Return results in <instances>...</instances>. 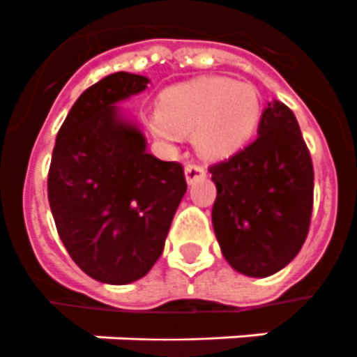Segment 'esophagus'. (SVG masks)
Instances as JSON below:
<instances>
[{"mask_svg":"<svg viewBox=\"0 0 357 357\" xmlns=\"http://www.w3.org/2000/svg\"><path fill=\"white\" fill-rule=\"evenodd\" d=\"M185 178H187V183H196L198 179L206 178V168L196 162H189L185 167Z\"/></svg>","mask_w":357,"mask_h":357,"instance_id":"esophagus-1","label":"esophagus"}]
</instances>
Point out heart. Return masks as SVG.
Masks as SVG:
<instances>
[{
    "label": "heart",
    "instance_id": "1",
    "mask_svg": "<svg viewBox=\"0 0 357 357\" xmlns=\"http://www.w3.org/2000/svg\"><path fill=\"white\" fill-rule=\"evenodd\" d=\"M259 114L255 86L226 77H198L162 92L151 129L167 140L195 133L204 155L224 157L248 139Z\"/></svg>",
    "mask_w": 357,
    "mask_h": 357
}]
</instances>
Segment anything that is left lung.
Returning <instances> with one entry per match:
<instances>
[{
  "label": "left lung",
  "instance_id": "8db88e82",
  "mask_svg": "<svg viewBox=\"0 0 357 357\" xmlns=\"http://www.w3.org/2000/svg\"><path fill=\"white\" fill-rule=\"evenodd\" d=\"M209 172L213 228L226 261L252 278L282 271L302 248L313 209V162L293 111L268 103L257 137Z\"/></svg>",
  "mask_w": 357,
  "mask_h": 357
}]
</instances>
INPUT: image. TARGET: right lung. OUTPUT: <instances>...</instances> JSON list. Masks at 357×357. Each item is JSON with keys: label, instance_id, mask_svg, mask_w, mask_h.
<instances>
[{"label": "right lung", "instance_id": "right-lung-1", "mask_svg": "<svg viewBox=\"0 0 357 357\" xmlns=\"http://www.w3.org/2000/svg\"><path fill=\"white\" fill-rule=\"evenodd\" d=\"M148 83L116 72L89 86L59 129L47 174L64 248L85 274L111 285L150 272L187 190L183 167L148 153L144 135L116 109Z\"/></svg>", "mask_w": 357, "mask_h": 357}]
</instances>
